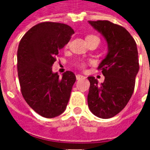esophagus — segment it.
<instances>
[{"label":"esophagus","mask_w":150,"mask_h":150,"mask_svg":"<svg viewBox=\"0 0 150 150\" xmlns=\"http://www.w3.org/2000/svg\"><path fill=\"white\" fill-rule=\"evenodd\" d=\"M76 78H77V80H80V79H83V78H85V77H84V76H83V75H80V74H78V75H77V76H76Z\"/></svg>","instance_id":"1"}]
</instances>
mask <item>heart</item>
I'll return each instance as SVG.
<instances>
[{"label":"heart","mask_w":150,"mask_h":150,"mask_svg":"<svg viewBox=\"0 0 150 150\" xmlns=\"http://www.w3.org/2000/svg\"><path fill=\"white\" fill-rule=\"evenodd\" d=\"M94 39H99V38H98L97 36H94V35H88V36L86 37V41H87V42H88L89 41H92V40H94ZM78 66L83 68V67H85V64H84V62H80V63H78Z\"/></svg>","instance_id":"b5f03b06"}]
</instances>
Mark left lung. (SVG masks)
<instances>
[{"mask_svg": "<svg viewBox=\"0 0 150 150\" xmlns=\"http://www.w3.org/2000/svg\"><path fill=\"white\" fill-rule=\"evenodd\" d=\"M88 22L106 39L108 54L98 67L104 76V82L99 84L94 77L88 78V104L95 116L110 118L124 109L134 93L139 69L137 45L123 26L109 21Z\"/></svg>", "mask_w": 150, "mask_h": 150, "instance_id": "1", "label": "left lung"}]
</instances>
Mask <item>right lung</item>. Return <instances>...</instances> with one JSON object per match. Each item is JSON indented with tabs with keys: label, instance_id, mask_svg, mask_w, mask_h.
Instances as JSON below:
<instances>
[{
	"label": "right lung",
	"instance_id": "1",
	"mask_svg": "<svg viewBox=\"0 0 150 150\" xmlns=\"http://www.w3.org/2000/svg\"><path fill=\"white\" fill-rule=\"evenodd\" d=\"M74 33L63 23H39L22 37L17 50V72L21 94L27 104L44 118H55L66 109L76 76L52 72L58 52Z\"/></svg>",
	"mask_w": 150,
	"mask_h": 150
}]
</instances>
